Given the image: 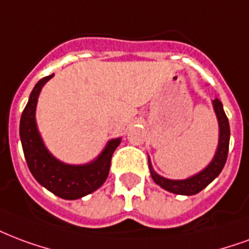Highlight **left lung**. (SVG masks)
<instances>
[{
  "instance_id": "obj_1",
  "label": "left lung",
  "mask_w": 249,
  "mask_h": 249,
  "mask_svg": "<svg viewBox=\"0 0 249 249\" xmlns=\"http://www.w3.org/2000/svg\"><path fill=\"white\" fill-rule=\"evenodd\" d=\"M213 103V109H215V113H216L219 121L218 152L215 154L213 162L204 170L198 173L196 176L183 179V181H171V179H166L163 177L158 176L157 173L153 170L150 161H149V170H150L153 181L161 186L162 189L179 195L198 194L199 191L203 190L206 186H209L223 170L226 161H227L228 146H230V124H228V119L224 113L220 100L215 99Z\"/></svg>"
}]
</instances>
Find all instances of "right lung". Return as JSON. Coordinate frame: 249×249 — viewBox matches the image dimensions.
<instances>
[{"instance_id":"add662e5","label":"right lung","mask_w":249,"mask_h":249,"mask_svg":"<svg viewBox=\"0 0 249 249\" xmlns=\"http://www.w3.org/2000/svg\"><path fill=\"white\" fill-rule=\"evenodd\" d=\"M51 78L53 75H49L36 83L22 112L19 123L22 148L31 174L40 185L63 199H79L97 190L106 182L109 174L112 154L121 140H110L97 160L83 166L67 165L53 157L42 142L36 124V108L39 92Z\"/></svg>"}]
</instances>
